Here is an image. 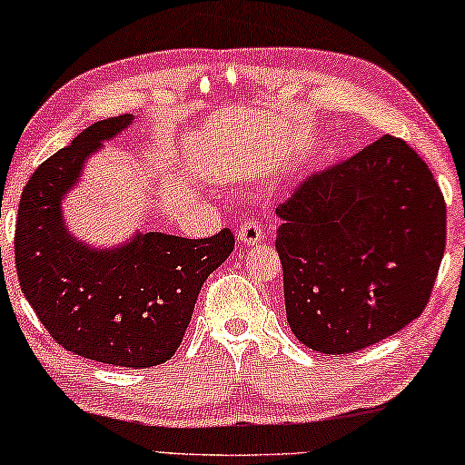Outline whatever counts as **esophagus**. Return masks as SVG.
I'll list each match as a JSON object with an SVG mask.
<instances>
[{
  "instance_id": "34e87169",
  "label": "esophagus",
  "mask_w": 465,
  "mask_h": 465,
  "mask_svg": "<svg viewBox=\"0 0 465 465\" xmlns=\"http://www.w3.org/2000/svg\"><path fill=\"white\" fill-rule=\"evenodd\" d=\"M238 238H240V242L246 246L257 244L263 240V229L257 225L255 221H244L242 225L238 227Z\"/></svg>"
}]
</instances>
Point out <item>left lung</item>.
Masks as SVG:
<instances>
[{"instance_id":"obj_1","label":"left lung","mask_w":465,"mask_h":465,"mask_svg":"<svg viewBox=\"0 0 465 465\" xmlns=\"http://www.w3.org/2000/svg\"><path fill=\"white\" fill-rule=\"evenodd\" d=\"M287 324L322 354L389 339L425 311L446 246L427 163L384 134L313 172L276 205Z\"/></svg>"}]
</instances>
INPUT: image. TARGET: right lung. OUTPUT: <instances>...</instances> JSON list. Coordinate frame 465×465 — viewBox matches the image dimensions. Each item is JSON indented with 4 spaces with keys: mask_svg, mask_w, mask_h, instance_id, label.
Masks as SVG:
<instances>
[{
    "mask_svg": "<svg viewBox=\"0 0 465 465\" xmlns=\"http://www.w3.org/2000/svg\"><path fill=\"white\" fill-rule=\"evenodd\" d=\"M131 120L117 115L87 126L32 173L16 214L15 263L27 302L64 350L145 369L180 348L203 281L232 255L236 240L227 227L202 240L150 232L120 249L94 251L70 236L64 195L85 158Z\"/></svg>",
    "mask_w": 465,
    "mask_h": 465,
    "instance_id": "right-lung-1",
    "label": "right lung"
}]
</instances>
